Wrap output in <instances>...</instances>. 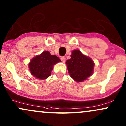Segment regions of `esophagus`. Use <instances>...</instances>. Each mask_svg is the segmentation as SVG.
<instances>
[{"label": "esophagus", "instance_id": "34e87169", "mask_svg": "<svg viewBox=\"0 0 126 126\" xmlns=\"http://www.w3.org/2000/svg\"><path fill=\"white\" fill-rule=\"evenodd\" d=\"M60 58H61V60L63 63H65V61H66V58H65V57H61Z\"/></svg>", "mask_w": 126, "mask_h": 126}]
</instances>
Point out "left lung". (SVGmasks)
<instances>
[{"instance_id": "8db88e82", "label": "left lung", "mask_w": 126, "mask_h": 126, "mask_svg": "<svg viewBox=\"0 0 126 126\" xmlns=\"http://www.w3.org/2000/svg\"><path fill=\"white\" fill-rule=\"evenodd\" d=\"M70 59L66 62L70 77L76 82H82L93 73L94 63L91 58L79 50L72 51Z\"/></svg>"}]
</instances>
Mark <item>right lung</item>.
<instances>
[{
  "label": "right lung",
  "instance_id": "add662e5",
  "mask_svg": "<svg viewBox=\"0 0 126 126\" xmlns=\"http://www.w3.org/2000/svg\"><path fill=\"white\" fill-rule=\"evenodd\" d=\"M61 60L56 55H51L49 51H45L32 58L29 63L31 73L39 80H44L51 75L53 66Z\"/></svg>",
  "mask_w": 126,
  "mask_h": 126
}]
</instances>
